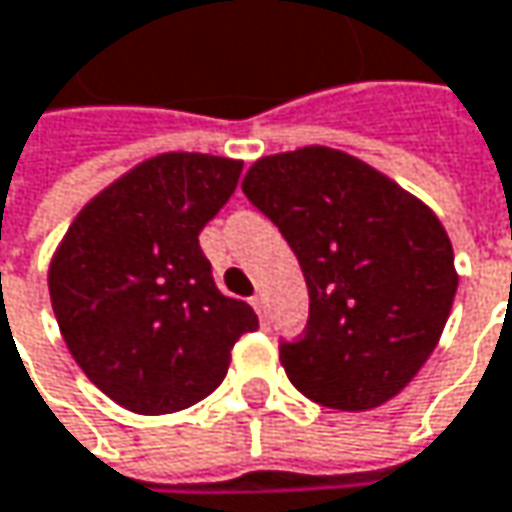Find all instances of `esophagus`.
<instances>
[{"mask_svg": "<svg viewBox=\"0 0 512 512\" xmlns=\"http://www.w3.org/2000/svg\"><path fill=\"white\" fill-rule=\"evenodd\" d=\"M250 303H253V309L259 312V318H262V321H268V300H265V294H253V297H250Z\"/></svg>", "mask_w": 512, "mask_h": 512, "instance_id": "34e87169", "label": "esophagus"}]
</instances>
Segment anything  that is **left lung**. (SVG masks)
Here are the masks:
<instances>
[{
    "instance_id": "1",
    "label": "left lung",
    "mask_w": 512,
    "mask_h": 512,
    "mask_svg": "<svg viewBox=\"0 0 512 512\" xmlns=\"http://www.w3.org/2000/svg\"><path fill=\"white\" fill-rule=\"evenodd\" d=\"M241 191L283 232L309 288L303 336L280 342L294 389L348 413L395 398L436 348L457 294L439 218L327 147L259 159Z\"/></svg>"
}]
</instances>
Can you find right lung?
Returning a JSON list of instances; mask_svg holds the SVG:
<instances>
[{"mask_svg": "<svg viewBox=\"0 0 512 512\" xmlns=\"http://www.w3.org/2000/svg\"><path fill=\"white\" fill-rule=\"evenodd\" d=\"M241 161L164 153L129 170L70 224L49 297L79 368L141 416L212 395L256 312L215 286L200 232L235 194Z\"/></svg>", "mask_w": 512, "mask_h": 512, "instance_id": "obj_1", "label": "right lung"}]
</instances>
